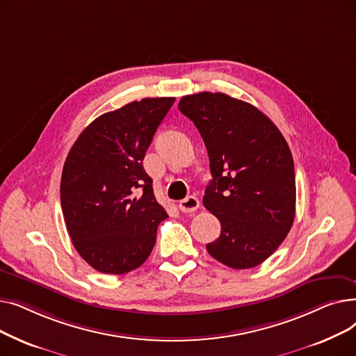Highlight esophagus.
I'll return each instance as SVG.
<instances>
[{
    "instance_id": "1",
    "label": "esophagus",
    "mask_w": 356,
    "mask_h": 356,
    "mask_svg": "<svg viewBox=\"0 0 356 356\" xmlns=\"http://www.w3.org/2000/svg\"><path fill=\"white\" fill-rule=\"evenodd\" d=\"M199 207H200L199 199L195 197V196H189V197H186V199H183V200L179 202V209H180L181 212H184V213L195 212Z\"/></svg>"
}]
</instances>
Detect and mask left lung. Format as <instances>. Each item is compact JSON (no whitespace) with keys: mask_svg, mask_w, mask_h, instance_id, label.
<instances>
[{"mask_svg":"<svg viewBox=\"0 0 356 356\" xmlns=\"http://www.w3.org/2000/svg\"><path fill=\"white\" fill-rule=\"evenodd\" d=\"M209 156L212 181L203 204L220 222L208 252L235 270L259 266L291 229L296 213L293 156L280 129L254 105L200 92L179 102Z\"/></svg>","mask_w":356,"mask_h":356,"instance_id":"1","label":"left lung"}]
</instances>
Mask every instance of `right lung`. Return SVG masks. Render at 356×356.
<instances>
[{
	"label": "right lung",
	"mask_w": 356,
	"mask_h": 356,
	"mask_svg": "<svg viewBox=\"0 0 356 356\" xmlns=\"http://www.w3.org/2000/svg\"><path fill=\"white\" fill-rule=\"evenodd\" d=\"M175 98H144L92 121L66 157L60 202L74 248L99 273L138 268L167 218L143 160Z\"/></svg>",
	"instance_id": "obj_1"
}]
</instances>
